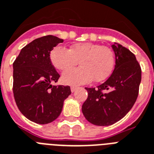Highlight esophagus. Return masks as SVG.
<instances>
[{"label":"esophagus","instance_id":"1","mask_svg":"<svg viewBox=\"0 0 154 154\" xmlns=\"http://www.w3.org/2000/svg\"><path fill=\"white\" fill-rule=\"evenodd\" d=\"M77 86H71V88H70V89H71V92H73L75 91V90L77 89Z\"/></svg>","mask_w":154,"mask_h":154}]
</instances>
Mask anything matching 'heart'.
<instances>
[{
  "label": "heart",
  "instance_id": "1",
  "mask_svg": "<svg viewBox=\"0 0 154 154\" xmlns=\"http://www.w3.org/2000/svg\"><path fill=\"white\" fill-rule=\"evenodd\" d=\"M53 66L66 71L80 62L81 68L67 71L62 75L66 85H78L93 81L100 82L109 77L115 67L116 56L109 47L92 42H78L70 48L56 47L51 52Z\"/></svg>",
  "mask_w": 154,
  "mask_h": 154
}]
</instances>
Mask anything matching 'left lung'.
<instances>
[{"label": "left lung", "instance_id": "obj_1", "mask_svg": "<svg viewBox=\"0 0 154 154\" xmlns=\"http://www.w3.org/2000/svg\"><path fill=\"white\" fill-rule=\"evenodd\" d=\"M116 66L105 82L95 88H85L88 98L82 105L84 116L97 126H109L122 119L138 98L142 69L135 55L122 45L112 46Z\"/></svg>", "mask_w": 154, "mask_h": 154}]
</instances>
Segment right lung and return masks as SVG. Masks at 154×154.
<instances>
[{
    "label": "right lung",
    "mask_w": 154,
    "mask_h": 154,
    "mask_svg": "<svg viewBox=\"0 0 154 154\" xmlns=\"http://www.w3.org/2000/svg\"><path fill=\"white\" fill-rule=\"evenodd\" d=\"M63 39L42 36L26 45L13 62V94L19 110L38 124L53 122L62 112L70 87L52 85L60 77L50 53Z\"/></svg>",
    "instance_id": "1"
}]
</instances>
